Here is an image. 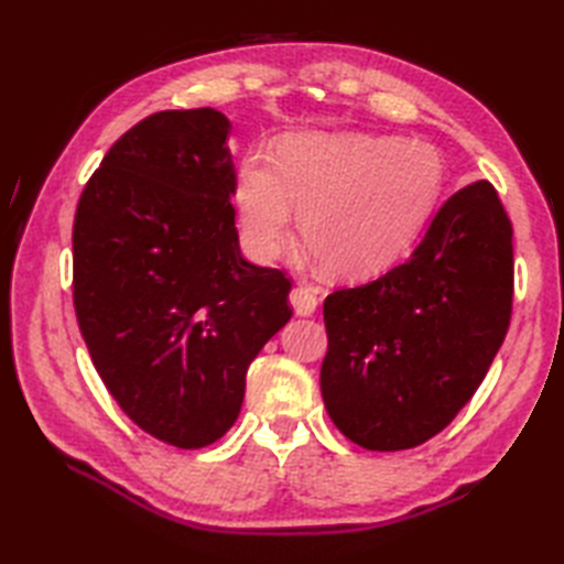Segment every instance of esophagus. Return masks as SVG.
Returning <instances> with one entry per match:
<instances>
[{
  "mask_svg": "<svg viewBox=\"0 0 564 564\" xmlns=\"http://www.w3.org/2000/svg\"><path fill=\"white\" fill-rule=\"evenodd\" d=\"M291 305L295 310V315L310 317L317 310V295L313 289H307V285H295L291 291Z\"/></svg>",
  "mask_w": 564,
  "mask_h": 564,
  "instance_id": "1",
  "label": "esophagus"
}]
</instances>
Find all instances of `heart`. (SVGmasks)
<instances>
[{"instance_id":"heart-1","label":"heart","mask_w":564,"mask_h":564,"mask_svg":"<svg viewBox=\"0 0 564 564\" xmlns=\"http://www.w3.org/2000/svg\"><path fill=\"white\" fill-rule=\"evenodd\" d=\"M446 186L441 152L373 133H295L269 160L249 152L235 176L247 251L271 261L297 235L334 279H364L414 245Z\"/></svg>"}]
</instances>
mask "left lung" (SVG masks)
<instances>
[{
	"label": "left lung",
	"instance_id": "left-lung-1",
	"mask_svg": "<svg viewBox=\"0 0 564 564\" xmlns=\"http://www.w3.org/2000/svg\"><path fill=\"white\" fill-rule=\"evenodd\" d=\"M511 223L495 186L453 194L404 263L325 301L327 414L368 451L436 436L480 388L507 337Z\"/></svg>",
	"mask_w": 564,
	"mask_h": 564
}]
</instances>
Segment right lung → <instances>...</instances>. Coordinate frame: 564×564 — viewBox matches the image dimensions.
Here are the masks:
<instances>
[{
	"mask_svg": "<svg viewBox=\"0 0 564 564\" xmlns=\"http://www.w3.org/2000/svg\"><path fill=\"white\" fill-rule=\"evenodd\" d=\"M230 121L160 111L113 142L82 191L79 332L118 406L176 448L235 424L247 368L291 319V281L249 263L235 227Z\"/></svg>",
	"mask_w": 564,
	"mask_h": 564,
	"instance_id": "add662e5",
	"label": "right lung"
}]
</instances>
